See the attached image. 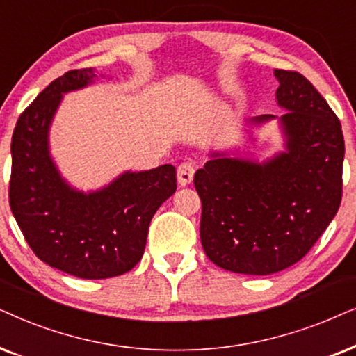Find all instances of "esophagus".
<instances>
[{"mask_svg":"<svg viewBox=\"0 0 356 356\" xmlns=\"http://www.w3.org/2000/svg\"><path fill=\"white\" fill-rule=\"evenodd\" d=\"M193 174H195V165L191 161H186V163L179 164L177 168V181L181 186H188L193 181Z\"/></svg>","mask_w":356,"mask_h":356,"instance_id":"1","label":"esophagus"}]
</instances>
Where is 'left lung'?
Here are the masks:
<instances>
[{"label":"left lung","instance_id":"8db88e82","mask_svg":"<svg viewBox=\"0 0 356 356\" xmlns=\"http://www.w3.org/2000/svg\"><path fill=\"white\" fill-rule=\"evenodd\" d=\"M286 149L265 163L213 153L193 184L207 257L234 273L270 275L309 252L342 202L340 120L298 71L275 70ZM275 115L252 118L254 123Z\"/></svg>","mask_w":356,"mask_h":356}]
</instances>
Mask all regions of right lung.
I'll use <instances>...</instances> for the list:
<instances>
[{"label":"right lung","instance_id":"obj_1","mask_svg":"<svg viewBox=\"0 0 356 356\" xmlns=\"http://www.w3.org/2000/svg\"><path fill=\"white\" fill-rule=\"evenodd\" d=\"M96 78L71 70L51 81L17 118L11 141L9 205L29 248L61 272L101 280L127 273L143 257L151 218L177 188L172 164L125 172L97 192L61 179L49 151V129L65 92Z\"/></svg>","mask_w":356,"mask_h":356}]
</instances>
